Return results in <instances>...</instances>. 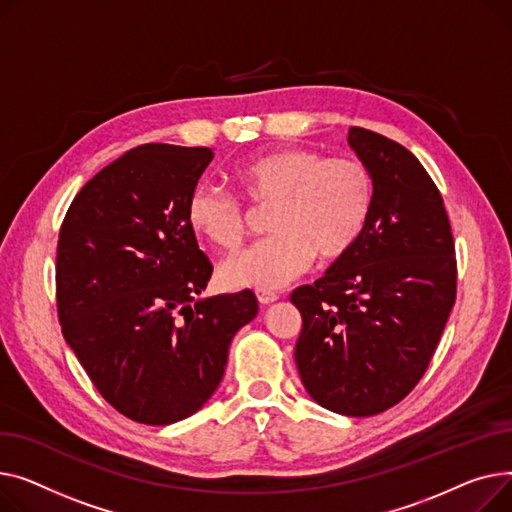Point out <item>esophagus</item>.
<instances>
[{
  "instance_id": "1",
  "label": "esophagus",
  "mask_w": 512,
  "mask_h": 512,
  "mask_svg": "<svg viewBox=\"0 0 512 512\" xmlns=\"http://www.w3.org/2000/svg\"><path fill=\"white\" fill-rule=\"evenodd\" d=\"M256 297H258V302L262 306L273 304V302H277V299H279V295L275 291H270V289H256Z\"/></svg>"
}]
</instances>
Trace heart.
Here are the masks:
<instances>
[{"label":"heart","instance_id":"heart-1","mask_svg":"<svg viewBox=\"0 0 512 512\" xmlns=\"http://www.w3.org/2000/svg\"><path fill=\"white\" fill-rule=\"evenodd\" d=\"M244 196L268 206V237L221 264L229 287L273 289L308 270L314 256L335 260L362 235L374 204V177L353 157L324 159L312 148L254 155L233 169ZM190 229L219 250L237 248L246 227L239 200L215 184H198L186 204Z\"/></svg>","mask_w":512,"mask_h":512}]
</instances>
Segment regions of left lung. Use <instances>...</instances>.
<instances>
[{
	"label": "left lung",
	"instance_id": "1",
	"mask_svg": "<svg viewBox=\"0 0 512 512\" xmlns=\"http://www.w3.org/2000/svg\"><path fill=\"white\" fill-rule=\"evenodd\" d=\"M347 142L374 177L357 242L322 279L291 293L302 314L295 364L328 411L368 417L424 376L455 306L457 260L442 196L405 146L353 126Z\"/></svg>",
	"mask_w": 512,
	"mask_h": 512
}]
</instances>
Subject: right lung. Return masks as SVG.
Masks as SVG:
<instances>
[{"instance_id":"right-lung-1","label":"right lung","mask_w":512,"mask_h":512,"mask_svg":"<svg viewBox=\"0 0 512 512\" xmlns=\"http://www.w3.org/2000/svg\"><path fill=\"white\" fill-rule=\"evenodd\" d=\"M213 148L142 144L78 192L59 229L57 314L103 399L146 426L196 413L223 380L250 289L200 297L213 264L186 204Z\"/></svg>"}]
</instances>
